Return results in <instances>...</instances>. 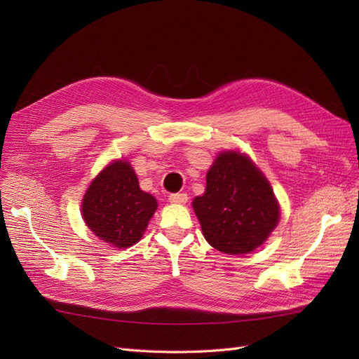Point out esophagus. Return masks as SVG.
Returning a JSON list of instances; mask_svg holds the SVG:
<instances>
[{"label":"esophagus","mask_w":359,"mask_h":359,"mask_svg":"<svg viewBox=\"0 0 359 359\" xmlns=\"http://www.w3.org/2000/svg\"><path fill=\"white\" fill-rule=\"evenodd\" d=\"M187 194L186 193H175V194H170L169 196V202L170 203H180V205H182V203H186L187 202Z\"/></svg>","instance_id":"1"}]
</instances>
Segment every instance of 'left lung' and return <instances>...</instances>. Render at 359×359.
Here are the masks:
<instances>
[{
  "label": "left lung",
  "instance_id": "8db88e82",
  "mask_svg": "<svg viewBox=\"0 0 359 359\" xmlns=\"http://www.w3.org/2000/svg\"><path fill=\"white\" fill-rule=\"evenodd\" d=\"M205 240L226 255L262 245L276 229L280 206L271 184L248 156L224 151L206 173V189L193 199Z\"/></svg>",
  "mask_w": 359,
  "mask_h": 359
}]
</instances>
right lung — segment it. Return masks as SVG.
Masks as SVG:
<instances>
[{"mask_svg":"<svg viewBox=\"0 0 359 359\" xmlns=\"http://www.w3.org/2000/svg\"><path fill=\"white\" fill-rule=\"evenodd\" d=\"M157 210V201L140 190L126 160H115L97 175L82 199L85 224L99 240L116 248L136 244Z\"/></svg>","mask_w":359,"mask_h":359,"instance_id":"1","label":"right lung"}]
</instances>
